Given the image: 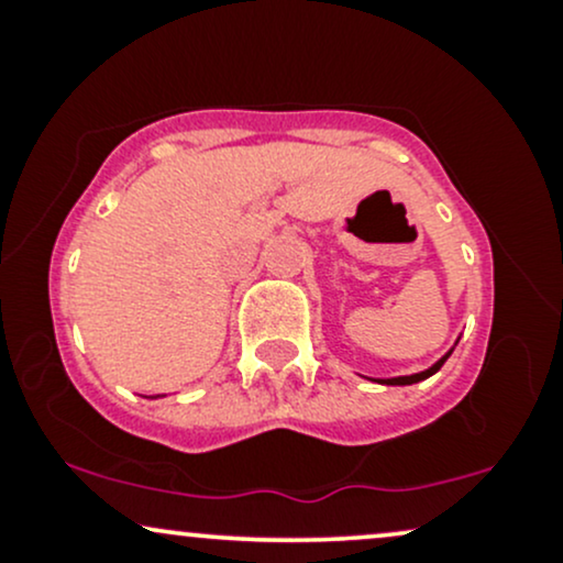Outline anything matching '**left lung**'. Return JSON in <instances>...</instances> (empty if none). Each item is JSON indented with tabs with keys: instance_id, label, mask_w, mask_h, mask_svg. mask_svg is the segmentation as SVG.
Here are the masks:
<instances>
[{
	"instance_id": "1",
	"label": "left lung",
	"mask_w": 563,
	"mask_h": 563,
	"mask_svg": "<svg viewBox=\"0 0 563 563\" xmlns=\"http://www.w3.org/2000/svg\"><path fill=\"white\" fill-rule=\"evenodd\" d=\"M452 354V349L448 354H444V357H439L434 365L429 367V371H421V373H412V376H397V378H380V384H386V386H410V384H418V380H426L429 376H434V373L439 371V367H442L444 363H448V357Z\"/></svg>"
}]
</instances>
